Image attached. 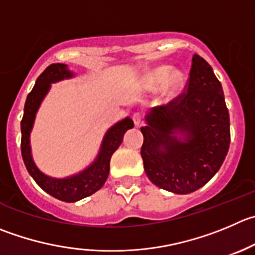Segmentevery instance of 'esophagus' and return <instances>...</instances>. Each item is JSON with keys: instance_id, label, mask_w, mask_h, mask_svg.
<instances>
[{"instance_id": "obj_1", "label": "esophagus", "mask_w": 255, "mask_h": 255, "mask_svg": "<svg viewBox=\"0 0 255 255\" xmlns=\"http://www.w3.org/2000/svg\"><path fill=\"white\" fill-rule=\"evenodd\" d=\"M132 120H134V124H135V126H139L140 124H141V120H142V116H141V114H139V113H135L134 115H132Z\"/></svg>"}]
</instances>
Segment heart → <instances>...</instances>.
I'll return each mask as SVG.
<instances>
[{"label": "heart", "mask_w": 255, "mask_h": 255, "mask_svg": "<svg viewBox=\"0 0 255 255\" xmlns=\"http://www.w3.org/2000/svg\"><path fill=\"white\" fill-rule=\"evenodd\" d=\"M145 85L150 90L162 87V96L166 100H171L183 90L184 75L180 71H171L170 66H159L147 74Z\"/></svg>", "instance_id": "heart-1"}]
</instances>
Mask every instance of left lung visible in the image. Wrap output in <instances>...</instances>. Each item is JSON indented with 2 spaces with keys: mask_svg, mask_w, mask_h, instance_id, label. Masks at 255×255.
Segmentation results:
<instances>
[{
  "mask_svg": "<svg viewBox=\"0 0 255 255\" xmlns=\"http://www.w3.org/2000/svg\"><path fill=\"white\" fill-rule=\"evenodd\" d=\"M141 128V157L152 184L174 194L204 186L222 166L230 144L229 113L212 66L193 56L188 91L152 108Z\"/></svg>",
  "mask_w": 255,
  "mask_h": 255,
  "instance_id": "left-lung-1",
  "label": "left lung"
}]
</instances>
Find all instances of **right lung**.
<instances>
[{"label":"right lung","instance_id":"right-lung-1","mask_svg":"<svg viewBox=\"0 0 255 255\" xmlns=\"http://www.w3.org/2000/svg\"><path fill=\"white\" fill-rule=\"evenodd\" d=\"M75 72L70 71L67 65L52 64L37 77L32 91L27 95L23 109V118L21 120V152L28 174L33 178L42 190L52 195L53 198L66 203L79 202L86 196L93 195L103 188L110 171V159L115 150L123 142L124 134L134 128L131 119H123L114 124L104 135L98 155L89 166L74 175L66 178H52L37 168L33 161L31 151L30 135L35 124L36 114L40 109L41 103L51 89V84L72 79Z\"/></svg>","mask_w":255,"mask_h":255}]
</instances>
